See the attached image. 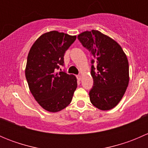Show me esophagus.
<instances>
[{
	"label": "esophagus",
	"instance_id": "esophagus-1",
	"mask_svg": "<svg viewBox=\"0 0 148 148\" xmlns=\"http://www.w3.org/2000/svg\"><path fill=\"white\" fill-rule=\"evenodd\" d=\"M77 79H78V81H81L82 76L81 75H77Z\"/></svg>",
	"mask_w": 148,
	"mask_h": 148
}]
</instances>
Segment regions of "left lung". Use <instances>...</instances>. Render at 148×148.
<instances>
[{
  "instance_id": "obj_1",
  "label": "left lung",
  "mask_w": 148,
  "mask_h": 148,
  "mask_svg": "<svg viewBox=\"0 0 148 148\" xmlns=\"http://www.w3.org/2000/svg\"><path fill=\"white\" fill-rule=\"evenodd\" d=\"M84 47L93 57L91 75L94 84L89 92L91 103L101 110H110L117 105L129 84V64L120 44L97 30L78 35Z\"/></svg>"
}]
</instances>
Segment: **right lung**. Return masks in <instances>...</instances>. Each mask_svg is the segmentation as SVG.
I'll list each match as a JSON object with an SVG mask.
<instances>
[{
  "label": "right lung",
  "instance_id": "add662e5",
  "mask_svg": "<svg viewBox=\"0 0 148 148\" xmlns=\"http://www.w3.org/2000/svg\"><path fill=\"white\" fill-rule=\"evenodd\" d=\"M76 38V36L49 31L37 38L28 54L25 74L30 92L39 105L50 112L66 108L77 87L75 76L56 72L64 63L66 51Z\"/></svg>",
  "mask_w": 148,
  "mask_h": 148
}]
</instances>
